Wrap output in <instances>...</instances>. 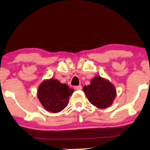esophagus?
<instances>
[{"mask_svg": "<svg viewBox=\"0 0 150 150\" xmlns=\"http://www.w3.org/2000/svg\"><path fill=\"white\" fill-rule=\"evenodd\" d=\"M74 89L76 90H81L82 89V86L81 85H79V86H75Z\"/></svg>", "mask_w": 150, "mask_h": 150, "instance_id": "obj_1", "label": "esophagus"}]
</instances>
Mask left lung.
<instances>
[{"label": "left lung", "instance_id": "obj_1", "mask_svg": "<svg viewBox=\"0 0 150 150\" xmlns=\"http://www.w3.org/2000/svg\"><path fill=\"white\" fill-rule=\"evenodd\" d=\"M83 91L90 103L101 109L111 105L117 96L115 86L100 76L93 78L90 85L83 87Z\"/></svg>", "mask_w": 150, "mask_h": 150}]
</instances>
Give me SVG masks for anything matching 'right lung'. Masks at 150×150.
I'll return each instance as SVG.
<instances>
[{"label":"right lung","mask_w":150,"mask_h":150,"mask_svg":"<svg viewBox=\"0 0 150 150\" xmlns=\"http://www.w3.org/2000/svg\"><path fill=\"white\" fill-rule=\"evenodd\" d=\"M74 92L66 84L58 80L50 79L44 80L38 89V98L45 109L48 112L57 113L66 107L69 97Z\"/></svg>","instance_id":"add662e5"}]
</instances>
